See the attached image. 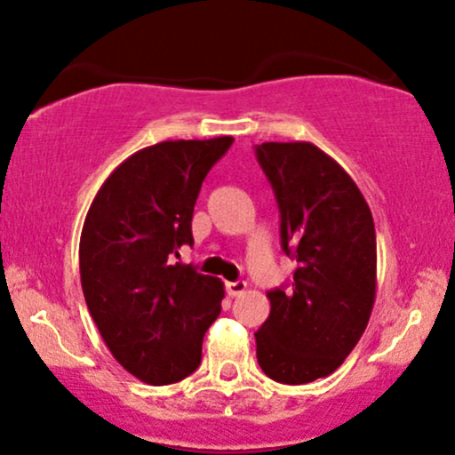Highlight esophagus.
<instances>
[{
	"instance_id": "34e87169",
	"label": "esophagus",
	"mask_w": 455,
	"mask_h": 455,
	"mask_svg": "<svg viewBox=\"0 0 455 455\" xmlns=\"http://www.w3.org/2000/svg\"><path fill=\"white\" fill-rule=\"evenodd\" d=\"M226 291L229 297H238L247 291V282L245 280H236V282H228Z\"/></svg>"
}]
</instances>
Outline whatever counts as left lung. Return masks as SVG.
I'll list each match as a JSON object with an SVG mask.
<instances>
[{"instance_id":"1","label":"left lung","mask_w":455,"mask_h":455,"mask_svg":"<svg viewBox=\"0 0 455 455\" xmlns=\"http://www.w3.org/2000/svg\"><path fill=\"white\" fill-rule=\"evenodd\" d=\"M256 158L280 208V236L297 262L291 288L268 291L256 331L258 364L282 384L334 373L369 323L378 247L369 204L349 173L316 145L262 143Z\"/></svg>"}]
</instances>
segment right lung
Returning a JSON list of instances; mask_svg holds the SVG:
<instances>
[{
  "label": "right lung",
  "instance_id": "add662e5",
  "mask_svg": "<svg viewBox=\"0 0 455 455\" xmlns=\"http://www.w3.org/2000/svg\"><path fill=\"white\" fill-rule=\"evenodd\" d=\"M234 143L163 140L119 164L92 199L80 238L86 306L116 363L140 382L173 384L202 363L226 297L219 277L173 262L193 245L204 178Z\"/></svg>",
  "mask_w": 455,
  "mask_h": 455
}]
</instances>
